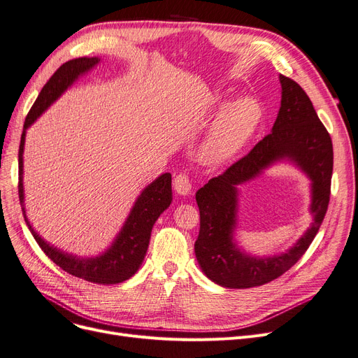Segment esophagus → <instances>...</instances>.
I'll list each match as a JSON object with an SVG mask.
<instances>
[{"label": "esophagus", "mask_w": 358, "mask_h": 358, "mask_svg": "<svg viewBox=\"0 0 358 358\" xmlns=\"http://www.w3.org/2000/svg\"><path fill=\"white\" fill-rule=\"evenodd\" d=\"M173 188H175V191L179 195H188L191 192V180H189V178L185 175V173L178 175L175 178V180H173Z\"/></svg>", "instance_id": "1"}]
</instances>
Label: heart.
I'll return each mask as SVG.
<instances>
[{"mask_svg":"<svg viewBox=\"0 0 358 358\" xmlns=\"http://www.w3.org/2000/svg\"><path fill=\"white\" fill-rule=\"evenodd\" d=\"M211 103H222L219 94L211 95ZM262 119L260 104L254 98L244 96L226 106L208 129L201 147L199 159L208 166H219L247 145Z\"/></svg>","mask_w":358,"mask_h":358,"instance_id":"obj_1","label":"heart"}]
</instances>
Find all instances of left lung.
I'll return each instance as SVG.
<instances>
[{
	"label": "left lung",
	"instance_id": "left-lung-1",
	"mask_svg": "<svg viewBox=\"0 0 358 358\" xmlns=\"http://www.w3.org/2000/svg\"><path fill=\"white\" fill-rule=\"evenodd\" d=\"M280 108L271 132L245 157L213 178L195 199L199 208V234L195 255L204 275L224 288L260 287L282 276L307 251L327 211L334 169L332 139L320 122L308 95L299 85L279 75ZM295 162L312 180L313 223L287 253L254 257L242 252L233 239L236 228L237 189L276 161Z\"/></svg>",
	"mask_w": 358,
	"mask_h": 358
}]
</instances>
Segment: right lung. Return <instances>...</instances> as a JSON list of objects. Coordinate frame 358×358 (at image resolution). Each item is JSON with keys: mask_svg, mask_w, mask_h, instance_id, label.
<instances>
[{"mask_svg": "<svg viewBox=\"0 0 358 358\" xmlns=\"http://www.w3.org/2000/svg\"><path fill=\"white\" fill-rule=\"evenodd\" d=\"M99 63L98 57H80L66 62L57 69L55 73L44 85L39 92L36 101L31 111L27 113L24 120L23 134L19 147V199L23 210L24 222L29 227L31 234L41 250L44 251L48 259L57 266L62 267L69 275L80 278L92 283L99 285H116L126 279L132 278L141 267L148 250L151 231L155 220L171 203V175L163 173L151 182L148 187L141 192L135 201L129 216H127L122 231L113 241L111 247L96 257H78L67 254L54 245H50L47 241L42 239L35 231L32 224L26 217L24 211V192H23V150L26 129L29 127L42 113H44L57 98H59L71 83L78 80L79 76L85 75L92 67Z\"/></svg>", "mask_w": 358, "mask_h": 358, "instance_id": "1", "label": "right lung"}]
</instances>
